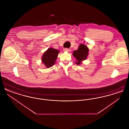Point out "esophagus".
<instances>
[{"instance_id": "34e87169", "label": "esophagus", "mask_w": 129, "mask_h": 129, "mask_svg": "<svg viewBox=\"0 0 129 129\" xmlns=\"http://www.w3.org/2000/svg\"><path fill=\"white\" fill-rule=\"evenodd\" d=\"M64 51H65V52H69V51H70V49H68V48H64Z\"/></svg>"}]
</instances>
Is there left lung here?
I'll return each mask as SVG.
<instances>
[{
	"label": "left lung",
	"mask_w": 129,
	"mask_h": 129,
	"mask_svg": "<svg viewBox=\"0 0 129 129\" xmlns=\"http://www.w3.org/2000/svg\"><path fill=\"white\" fill-rule=\"evenodd\" d=\"M88 51V47L83 44H80L77 50L74 51L73 55L76 59V64L77 65H80L83 60L86 59Z\"/></svg>",
	"instance_id": "8db88e82"
}]
</instances>
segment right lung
Masks as SVG:
<instances>
[{
  "instance_id": "right-lung-1",
  "label": "right lung",
  "mask_w": 129,
  "mask_h": 129,
  "mask_svg": "<svg viewBox=\"0 0 129 129\" xmlns=\"http://www.w3.org/2000/svg\"><path fill=\"white\" fill-rule=\"evenodd\" d=\"M59 51L54 48H48L44 53L42 61L47 68L53 66L55 63Z\"/></svg>"
}]
</instances>
